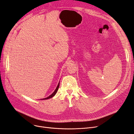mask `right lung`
Listing matches in <instances>:
<instances>
[{
  "mask_svg": "<svg viewBox=\"0 0 134 134\" xmlns=\"http://www.w3.org/2000/svg\"><path fill=\"white\" fill-rule=\"evenodd\" d=\"M59 83L58 84V86H57V87H56V90H55V91H54V92L51 95H50L49 96V97H47V98H44V99H42L41 100H44V99H49V98H52V97H53L54 95L56 94V93H57V91H58V87H59Z\"/></svg>",
  "mask_w": 134,
  "mask_h": 134,
  "instance_id": "1",
  "label": "right lung"
}]
</instances>
